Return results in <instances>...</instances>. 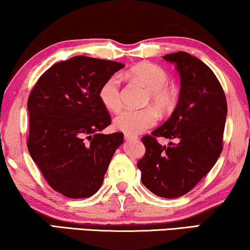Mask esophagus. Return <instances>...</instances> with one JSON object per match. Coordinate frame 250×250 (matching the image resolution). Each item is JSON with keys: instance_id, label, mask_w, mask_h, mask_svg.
I'll list each match as a JSON object with an SVG mask.
<instances>
[{"instance_id": "esophagus-1", "label": "esophagus", "mask_w": 250, "mask_h": 250, "mask_svg": "<svg viewBox=\"0 0 250 250\" xmlns=\"http://www.w3.org/2000/svg\"><path fill=\"white\" fill-rule=\"evenodd\" d=\"M136 139H138V136L136 135L125 134V140H127V141H132V140H136Z\"/></svg>"}]
</instances>
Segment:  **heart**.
<instances>
[{
	"instance_id": "heart-1",
	"label": "heart",
	"mask_w": 250,
	"mask_h": 250,
	"mask_svg": "<svg viewBox=\"0 0 250 250\" xmlns=\"http://www.w3.org/2000/svg\"><path fill=\"white\" fill-rule=\"evenodd\" d=\"M135 76L149 88L148 101H151L162 110L169 109L175 102V92L168 85V74L158 64L143 62L132 69ZM122 78L119 74L108 77L99 90V99L105 109L117 111L122 107ZM157 122V112L153 108L124 109L114 119L116 129L126 134H139L151 127Z\"/></svg>"
}]
</instances>
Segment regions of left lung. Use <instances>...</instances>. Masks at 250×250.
I'll use <instances>...</instances> for the list:
<instances>
[{
	"instance_id": "1",
	"label": "left lung",
	"mask_w": 250,
	"mask_h": 250,
	"mask_svg": "<svg viewBox=\"0 0 250 250\" xmlns=\"http://www.w3.org/2000/svg\"><path fill=\"white\" fill-rule=\"evenodd\" d=\"M164 60L181 77L179 102L170 117L146 135V155L139 160L141 181L156 196L172 199L189 192L209 170L223 149L228 104L213 70L198 58L179 51ZM158 136L173 139L159 145Z\"/></svg>"
}]
</instances>
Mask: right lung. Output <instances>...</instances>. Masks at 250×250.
<instances>
[{"instance_id": "add662e5", "label": "right lung", "mask_w": 250, "mask_h": 250, "mask_svg": "<svg viewBox=\"0 0 250 250\" xmlns=\"http://www.w3.org/2000/svg\"><path fill=\"white\" fill-rule=\"evenodd\" d=\"M123 67L73 57L50 67L30 92L27 146L50 187L68 198H87L100 189L124 141L123 133H101L111 118L99 99L102 83Z\"/></svg>"}]
</instances>
